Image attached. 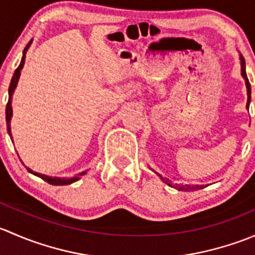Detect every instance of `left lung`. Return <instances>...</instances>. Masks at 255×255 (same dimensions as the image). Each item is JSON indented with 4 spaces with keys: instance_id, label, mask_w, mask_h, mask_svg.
I'll return each mask as SVG.
<instances>
[{
    "instance_id": "obj_1",
    "label": "left lung",
    "mask_w": 255,
    "mask_h": 255,
    "mask_svg": "<svg viewBox=\"0 0 255 255\" xmlns=\"http://www.w3.org/2000/svg\"><path fill=\"white\" fill-rule=\"evenodd\" d=\"M239 60H241V75L242 78L244 79V81H246V86H247V95H248V100H247V109H249V104H251V84H249V80L247 78V73H246V61H244V58L242 54H239ZM151 169V168H150ZM153 170V169H151ZM154 173L156 174L159 177H160L161 180H163V182H165L166 185H169V186L174 187V189L179 190V191H189V190H194V189H204V185H196V186H190V185H177V184H171L170 181H169L168 179H165V177H163L160 175V174L156 173L155 170H153Z\"/></svg>"
}]
</instances>
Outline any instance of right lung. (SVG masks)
Masks as SVG:
<instances>
[{"instance_id":"1","label":"right lung","mask_w":255,"mask_h":255,"mask_svg":"<svg viewBox=\"0 0 255 255\" xmlns=\"http://www.w3.org/2000/svg\"><path fill=\"white\" fill-rule=\"evenodd\" d=\"M30 44H32V40L28 43L27 47H25L24 50H23L22 60H20V64L18 65L16 71H14L13 76H12V80H11V84H9V87H8V102H7V106H6V122H7V132H8L9 137H12L11 118H12V115H13V111H12V96H13V92H14V90H16V87H17L18 80H19L20 70H22L23 66H24L25 53H27V50L29 49ZM12 140H13V139H12ZM27 170L29 171L30 174H33V175H35V176L40 177V179H43L44 181H47L48 184H50V185H70V184H73V182L78 181V180L80 179V176L84 175V174H86V170H85V171H82V173H80L79 175H76L74 177H59V176H48V175H45V174L37 173V171H33L32 169H29V168H27Z\"/></svg>"}]
</instances>
